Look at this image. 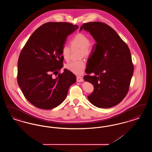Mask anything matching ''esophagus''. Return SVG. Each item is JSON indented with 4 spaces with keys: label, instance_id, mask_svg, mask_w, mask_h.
Listing matches in <instances>:
<instances>
[{
    "label": "esophagus",
    "instance_id": "obj_1",
    "mask_svg": "<svg viewBox=\"0 0 152 152\" xmlns=\"http://www.w3.org/2000/svg\"><path fill=\"white\" fill-rule=\"evenodd\" d=\"M77 82H83V79L82 78V77H81V76H77Z\"/></svg>",
    "mask_w": 152,
    "mask_h": 152
}]
</instances>
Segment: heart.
Listing matches in <instances>:
<instances>
[{
  "label": "heart",
  "instance_id": "1",
  "mask_svg": "<svg viewBox=\"0 0 152 152\" xmlns=\"http://www.w3.org/2000/svg\"><path fill=\"white\" fill-rule=\"evenodd\" d=\"M90 40L84 34L78 33L73 37L69 41V44L72 48H80V57H87L91 53L89 46ZM71 49L67 45H64L61 49V54L64 60L68 61L69 59ZM86 63L84 60H79L75 61L69 62L65 65V68L68 71L76 75H81L84 72L86 68Z\"/></svg>",
  "mask_w": 152,
  "mask_h": 152
}]
</instances>
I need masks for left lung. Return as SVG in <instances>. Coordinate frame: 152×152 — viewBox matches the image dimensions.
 <instances>
[{"label": "left lung", "instance_id": "1", "mask_svg": "<svg viewBox=\"0 0 152 152\" xmlns=\"http://www.w3.org/2000/svg\"><path fill=\"white\" fill-rule=\"evenodd\" d=\"M82 29L89 32L95 40L93 48L99 58L95 66L98 68L89 69L88 75L84 77L86 81L94 86L88 99L96 107H113L123 100L129 91L134 71L130 50L116 31L105 23L89 22L81 26L80 31ZM92 72L94 74L90 75Z\"/></svg>", "mask_w": 152, "mask_h": 152}]
</instances>
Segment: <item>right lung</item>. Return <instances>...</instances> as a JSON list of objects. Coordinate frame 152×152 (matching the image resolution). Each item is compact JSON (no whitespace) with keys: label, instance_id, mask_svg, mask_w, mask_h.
Instances as JSON below:
<instances>
[{"label":"right lung","instance_id":"add662e5","mask_svg":"<svg viewBox=\"0 0 152 152\" xmlns=\"http://www.w3.org/2000/svg\"><path fill=\"white\" fill-rule=\"evenodd\" d=\"M78 28L66 22L46 23L34 31L22 49L18 63V83L27 100L37 108L57 107L76 82L71 71L64 69L60 74L58 71L63 66L62 47L67 36Z\"/></svg>","mask_w":152,"mask_h":152}]
</instances>
